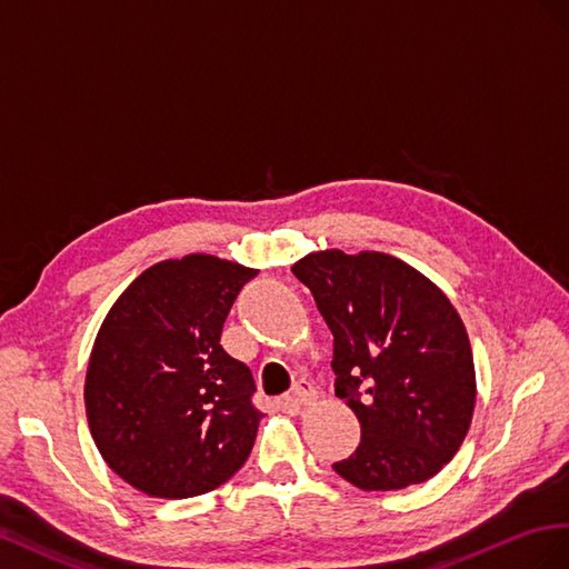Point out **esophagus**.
<instances>
[{
    "mask_svg": "<svg viewBox=\"0 0 569 569\" xmlns=\"http://www.w3.org/2000/svg\"><path fill=\"white\" fill-rule=\"evenodd\" d=\"M315 400H317V388L312 381H307V379H300L293 386V391L288 393V402H296V405H310Z\"/></svg>",
    "mask_w": 569,
    "mask_h": 569,
    "instance_id": "obj_1",
    "label": "esophagus"
}]
</instances>
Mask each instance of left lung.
Segmentation results:
<instances>
[{
  "instance_id": "8db88e82",
  "label": "left lung",
  "mask_w": 569,
  "mask_h": 569,
  "mask_svg": "<svg viewBox=\"0 0 569 569\" xmlns=\"http://www.w3.org/2000/svg\"><path fill=\"white\" fill-rule=\"evenodd\" d=\"M293 273L329 323L336 396L362 427L336 472L362 491H398L441 472L477 402L472 346L443 290L402 259L369 250L312 252Z\"/></svg>"
}]
</instances>
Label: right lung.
<instances>
[{
  "mask_svg": "<svg viewBox=\"0 0 569 569\" xmlns=\"http://www.w3.org/2000/svg\"><path fill=\"white\" fill-rule=\"evenodd\" d=\"M257 269L186 254L144 269L111 305L88 362L86 412L104 462L152 498L229 481L254 446L252 371L221 348Z\"/></svg>",
  "mask_w": 569,
  "mask_h": 569,
  "instance_id": "add662e5",
  "label": "right lung"
}]
</instances>
